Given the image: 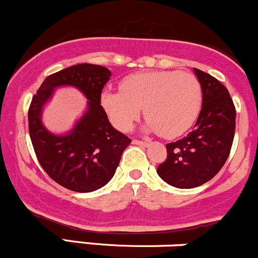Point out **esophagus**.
<instances>
[{"label":"esophagus","mask_w":258,"mask_h":258,"mask_svg":"<svg viewBox=\"0 0 258 258\" xmlns=\"http://www.w3.org/2000/svg\"><path fill=\"white\" fill-rule=\"evenodd\" d=\"M133 144H136V146H141V147H148V143L147 142H143V141H138V139H133L132 141Z\"/></svg>","instance_id":"34e87169"}]
</instances>
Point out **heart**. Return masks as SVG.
<instances>
[{"label":"heart","mask_w":258,"mask_h":258,"mask_svg":"<svg viewBox=\"0 0 258 258\" xmlns=\"http://www.w3.org/2000/svg\"><path fill=\"white\" fill-rule=\"evenodd\" d=\"M121 90H104L100 103L120 131H128L144 108V130L173 138L184 133L199 116L203 88L193 74L153 72L127 76Z\"/></svg>","instance_id":"1"}]
</instances>
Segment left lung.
<instances>
[{"instance_id": "left-lung-1", "label": "left lung", "mask_w": 258, "mask_h": 258, "mask_svg": "<svg viewBox=\"0 0 258 258\" xmlns=\"http://www.w3.org/2000/svg\"><path fill=\"white\" fill-rule=\"evenodd\" d=\"M203 88V105L193 131L166 144L167 159L158 174L180 189L199 186L220 172L226 164L235 132V106L229 92L214 76L195 69Z\"/></svg>"}]
</instances>
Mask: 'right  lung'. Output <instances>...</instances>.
<instances>
[{
	"instance_id": "right-lung-1",
	"label": "right lung",
	"mask_w": 258,
	"mask_h": 258,
	"mask_svg": "<svg viewBox=\"0 0 258 258\" xmlns=\"http://www.w3.org/2000/svg\"><path fill=\"white\" fill-rule=\"evenodd\" d=\"M110 76V70L102 65H73L44 79L29 109V132L38 162L54 182L73 191L90 193L104 186L131 143L111 126L100 105L102 90ZM59 87L76 88L88 99L83 116L61 135L42 122L44 105Z\"/></svg>"
}]
</instances>
